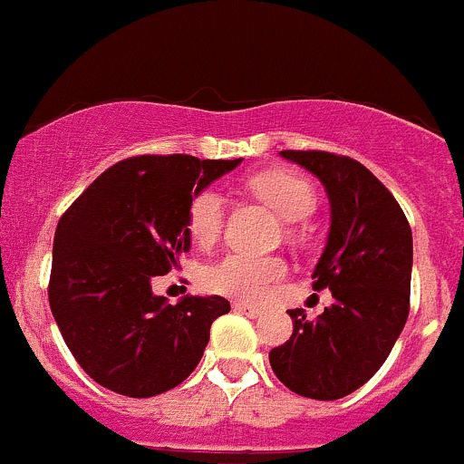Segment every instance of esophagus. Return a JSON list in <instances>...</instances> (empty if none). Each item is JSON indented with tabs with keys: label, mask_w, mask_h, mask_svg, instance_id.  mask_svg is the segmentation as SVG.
I'll use <instances>...</instances> for the list:
<instances>
[{
	"label": "esophagus",
	"mask_w": 464,
	"mask_h": 464,
	"mask_svg": "<svg viewBox=\"0 0 464 464\" xmlns=\"http://www.w3.org/2000/svg\"><path fill=\"white\" fill-rule=\"evenodd\" d=\"M234 310L246 314V316H250V318H258L263 314L261 307L252 305V303H247V301H234Z\"/></svg>",
	"instance_id": "obj_1"
}]
</instances>
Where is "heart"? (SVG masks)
Instances as JSON below:
<instances>
[{
  "label": "heart",
  "mask_w": 464,
  "mask_h": 464,
  "mask_svg": "<svg viewBox=\"0 0 464 464\" xmlns=\"http://www.w3.org/2000/svg\"><path fill=\"white\" fill-rule=\"evenodd\" d=\"M247 190L281 214L287 221H301L316 206V192L301 174L290 170H266L247 177ZM226 223V201L214 188H201L188 203V232L203 250L218 243ZM287 266L278 256H258L230 252L203 274V283L214 294L258 301L285 278Z\"/></svg>",
  "instance_id": "obj_1"
}]
</instances>
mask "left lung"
<instances>
[{
	"label": "left lung",
	"instance_id": "1",
	"mask_svg": "<svg viewBox=\"0 0 464 464\" xmlns=\"http://www.w3.org/2000/svg\"><path fill=\"white\" fill-rule=\"evenodd\" d=\"M325 186L332 226L312 287L330 290L316 321L287 310L294 332L270 365L298 396L336 401L381 370L410 316L411 227L393 194L356 159L323 150H283Z\"/></svg>",
	"mask_w": 464,
	"mask_h": 464
}]
</instances>
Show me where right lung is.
Returning <instances> with one entry per match:
<instances>
[{
	"instance_id": "right-lung-1",
	"label": "right lung",
	"mask_w": 464,
	"mask_h": 464,
	"mask_svg": "<svg viewBox=\"0 0 464 464\" xmlns=\"http://www.w3.org/2000/svg\"><path fill=\"white\" fill-rule=\"evenodd\" d=\"M241 159L141 154L123 159L59 218L48 301L82 370L106 390L150 398L186 381L210 327L230 312L223 296L170 305L152 278L190 250L188 203Z\"/></svg>"
}]
</instances>
